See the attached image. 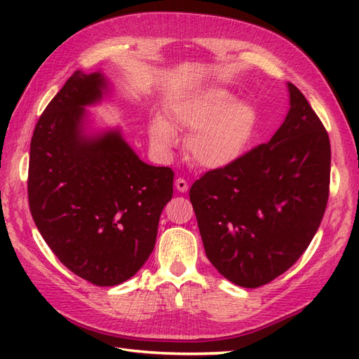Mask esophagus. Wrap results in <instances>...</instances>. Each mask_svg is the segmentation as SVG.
Wrapping results in <instances>:
<instances>
[{
    "label": "esophagus",
    "instance_id": "obj_1",
    "mask_svg": "<svg viewBox=\"0 0 359 359\" xmlns=\"http://www.w3.org/2000/svg\"><path fill=\"white\" fill-rule=\"evenodd\" d=\"M175 188H177V191H180V193H187L189 185L184 177H179L177 180H175Z\"/></svg>",
    "mask_w": 359,
    "mask_h": 359
}]
</instances>
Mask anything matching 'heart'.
Masks as SVG:
<instances>
[{"instance_id": "obj_1", "label": "heart", "mask_w": 359, "mask_h": 359, "mask_svg": "<svg viewBox=\"0 0 359 359\" xmlns=\"http://www.w3.org/2000/svg\"><path fill=\"white\" fill-rule=\"evenodd\" d=\"M175 123L194 134L188 140L189 156L205 168L236 162L253 142L257 112L253 104L233 100L224 89H210L187 98L172 112ZM151 142L162 151L172 148L177 133L165 120L151 125Z\"/></svg>"}]
</instances>
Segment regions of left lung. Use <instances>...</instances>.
<instances>
[{"mask_svg":"<svg viewBox=\"0 0 359 359\" xmlns=\"http://www.w3.org/2000/svg\"><path fill=\"white\" fill-rule=\"evenodd\" d=\"M288 90L290 111L271 140L189 189L207 257L245 288L269 284L302 256L329 201V134L301 90Z\"/></svg>","mask_w":359,"mask_h":359,"instance_id":"left-lung-1","label":"left lung"}]
</instances>
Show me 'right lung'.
Instances as JSON below:
<instances>
[{
  "instance_id": "right-lung-1",
  "label": "right lung",
  "mask_w": 359,
  "mask_h": 359,
  "mask_svg": "<svg viewBox=\"0 0 359 359\" xmlns=\"http://www.w3.org/2000/svg\"><path fill=\"white\" fill-rule=\"evenodd\" d=\"M104 88L100 72L75 71L46 106L30 142L27 197L58 261L111 287L134 276L154 250L174 171L142 162L118 133L83 134V106Z\"/></svg>"
}]
</instances>
